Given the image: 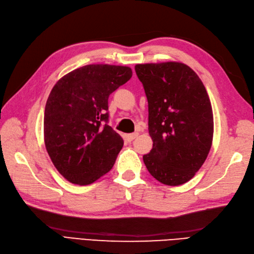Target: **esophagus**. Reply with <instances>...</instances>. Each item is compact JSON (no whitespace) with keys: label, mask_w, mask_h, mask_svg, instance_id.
Here are the masks:
<instances>
[{"label":"esophagus","mask_w":254,"mask_h":254,"mask_svg":"<svg viewBox=\"0 0 254 254\" xmlns=\"http://www.w3.org/2000/svg\"><path fill=\"white\" fill-rule=\"evenodd\" d=\"M137 136H138V133H132V134H127L126 137L128 142H132L133 139H135Z\"/></svg>","instance_id":"obj_1"}]
</instances>
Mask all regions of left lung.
I'll return each instance as SVG.
<instances>
[{
	"mask_svg": "<svg viewBox=\"0 0 254 254\" xmlns=\"http://www.w3.org/2000/svg\"><path fill=\"white\" fill-rule=\"evenodd\" d=\"M135 72L147 97L153 139L144 164L164 185H183L201 168L212 146L214 120L207 91L183 63L137 64Z\"/></svg>",
	"mask_w": 254,
	"mask_h": 254,
	"instance_id": "left-lung-1",
	"label": "left lung"
}]
</instances>
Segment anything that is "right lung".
I'll return each mask as SVG.
<instances>
[{
    "instance_id": "1",
    "label": "right lung",
    "mask_w": 254,
    "mask_h": 254,
    "mask_svg": "<svg viewBox=\"0 0 254 254\" xmlns=\"http://www.w3.org/2000/svg\"><path fill=\"white\" fill-rule=\"evenodd\" d=\"M131 77L127 66L89 64L64 75L52 88L45 109V144L67 181L90 185L115 165L123 139L108 126V99Z\"/></svg>"
}]
</instances>
